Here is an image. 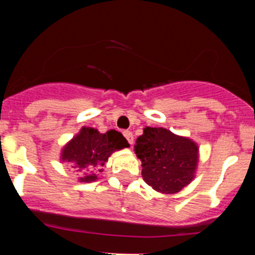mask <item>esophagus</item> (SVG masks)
Wrapping results in <instances>:
<instances>
[{
	"label": "esophagus",
	"instance_id": "esophagus-1",
	"mask_svg": "<svg viewBox=\"0 0 255 255\" xmlns=\"http://www.w3.org/2000/svg\"><path fill=\"white\" fill-rule=\"evenodd\" d=\"M124 136L129 141V144H134V135L131 131H124Z\"/></svg>",
	"mask_w": 255,
	"mask_h": 255
}]
</instances>
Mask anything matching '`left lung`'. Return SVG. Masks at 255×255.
<instances>
[{
  "mask_svg": "<svg viewBox=\"0 0 255 255\" xmlns=\"http://www.w3.org/2000/svg\"><path fill=\"white\" fill-rule=\"evenodd\" d=\"M134 150L141 161L144 181L158 193L176 194L194 180L199 147L188 136L166 128L145 126Z\"/></svg>",
  "mask_w": 255,
  "mask_h": 255,
  "instance_id": "left-lung-1",
  "label": "left lung"
}]
</instances>
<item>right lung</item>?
<instances>
[{"label":"right lung","instance_id":"right-lung-1","mask_svg":"<svg viewBox=\"0 0 255 255\" xmlns=\"http://www.w3.org/2000/svg\"><path fill=\"white\" fill-rule=\"evenodd\" d=\"M124 135L116 130L100 132L94 128L83 126L76 135L65 144L60 153L62 163L71 164L82 176L79 182L97 181V172H102L103 164L108 161L112 153L129 148Z\"/></svg>","mask_w":255,"mask_h":255}]
</instances>
